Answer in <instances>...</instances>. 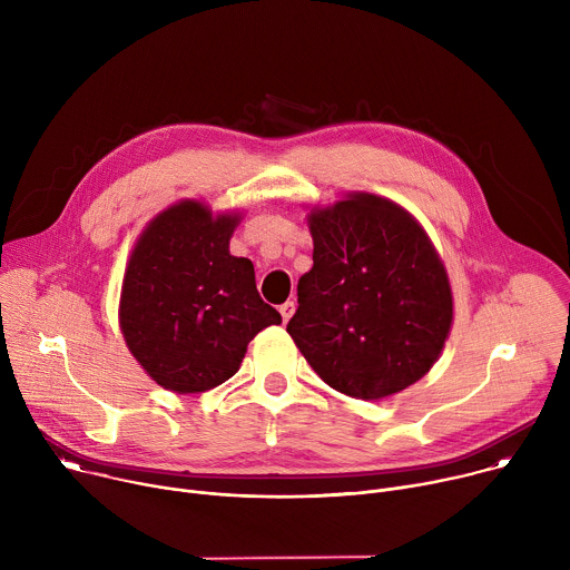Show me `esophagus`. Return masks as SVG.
Listing matches in <instances>:
<instances>
[{"label": "esophagus", "instance_id": "1", "mask_svg": "<svg viewBox=\"0 0 570 570\" xmlns=\"http://www.w3.org/2000/svg\"><path fill=\"white\" fill-rule=\"evenodd\" d=\"M279 313H282V317H284V322H288L291 320V315L295 313V302L293 299H288V302H284L282 306H279Z\"/></svg>", "mask_w": 570, "mask_h": 570}]
</instances>
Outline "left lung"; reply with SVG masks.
<instances>
[{
	"label": "left lung",
	"mask_w": 570,
	"mask_h": 570,
	"mask_svg": "<svg viewBox=\"0 0 570 570\" xmlns=\"http://www.w3.org/2000/svg\"><path fill=\"white\" fill-rule=\"evenodd\" d=\"M313 268L299 277L286 332L334 390L379 401L438 363L453 293L420 220L390 198L350 191L311 207Z\"/></svg>",
	"instance_id": "1"
}]
</instances>
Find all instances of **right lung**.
I'll return each instance as SVG.
<instances>
[{
    "label": "right lung",
    "instance_id": "add662e5",
    "mask_svg": "<svg viewBox=\"0 0 570 570\" xmlns=\"http://www.w3.org/2000/svg\"><path fill=\"white\" fill-rule=\"evenodd\" d=\"M240 218L185 198L148 220L128 257L119 327L135 361L165 390L198 394L225 383L248 343L282 324L259 297L253 262L229 255Z\"/></svg>",
    "mask_w": 570,
    "mask_h": 570
}]
</instances>
